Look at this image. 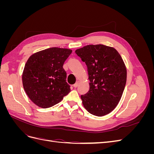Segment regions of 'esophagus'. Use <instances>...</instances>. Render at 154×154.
I'll list each match as a JSON object with an SVG mask.
<instances>
[{"label":"esophagus","mask_w":154,"mask_h":154,"mask_svg":"<svg viewBox=\"0 0 154 154\" xmlns=\"http://www.w3.org/2000/svg\"><path fill=\"white\" fill-rule=\"evenodd\" d=\"M79 84H80V82L77 81V82H76V83H74V84L73 85V87H75V88H76V87L79 85Z\"/></svg>","instance_id":"34e87169"}]
</instances>
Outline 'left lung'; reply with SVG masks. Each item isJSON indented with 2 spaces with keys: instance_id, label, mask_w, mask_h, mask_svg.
I'll use <instances>...</instances> for the list:
<instances>
[{
  "instance_id": "left-lung-1",
  "label": "left lung",
  "mask_w": 154,
  "mask_h": 154,
  "mask_svg": "<svg viewBox=\"0 0 154 154\" xmlns=\"http://www.w3.org/2000/svg\"><path fill=\"white\" fill-rule=\"evenodd\" d=\"M85 62L90 88L81 96L85 109L92 115L103 116L112 111L122 96L127 68L118 51L102 44L87 45L75 51Z\"/></svg>"
}]
</instances>
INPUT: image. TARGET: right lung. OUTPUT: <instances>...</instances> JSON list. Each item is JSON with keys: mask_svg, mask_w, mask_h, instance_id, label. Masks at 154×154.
Returning a JSON list of instances; mask_svg holds the SVG:
<instances>
[{"mask_svg": "<svg viewBox=\"0 0 154 154\" xmlns=\"http://www.w3.org/2000/svg\"><path fill=\"white\" fill-rule=\"evenodd\" d=\"M72 51L51 48L32 54L27 60L22 72L23 87L29 98L37 106L49 108L61 101L71 91L63 66Z\"/></svg>", "mask_w": 154, "mask_h": 154, "instance_id": "1", "label": "right lung"}]
</instances>
